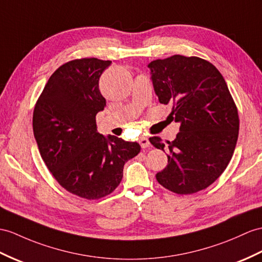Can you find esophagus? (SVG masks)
Listing matches in <instances>:
<instances>
[{
    "mask_svg": "<svg viewBox=\"0 0 262 262\" xmlns=\"http://www.w3.org/2000/svg\"><path fill=\"white\" fill-rule=\"evenodd\" d=\"M139 143H140V145H141V148H143V149H145V148H149V146H150V141H149V139H148V138H145V137L140 138V140H139Z\"/></svg>",
    "mask_w": 262,
    "mask_h": 262,
    "instance_id": "34e87169",
    "label": "esophagus"
}]
</instances>
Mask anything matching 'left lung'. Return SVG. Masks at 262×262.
Returning <instances> with one entry per match:
<instances>
[{
  "mask_svg": "<svg viewBox=\"0 0 262 262\" xmlns=\"http://www.w3.org/2000/svg\"><path fill=\"white\" fill-rule=\"evenodd\" d=\"M148 67L159 101L173 104L171 116L180 123L173 141L149 139L168 157L156 178L174 193H195L218 179L231 160L239 135L237 106L218 69L200 57L176 54Z\"/></svg>",
  "mask_w": 262,
  "mask_h": 262,
  "instance_id": "1",
  "label": "left lung"
}]
</instances>
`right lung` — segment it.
I'll return each instance as SVG.
<instances>
[{
    "instance_id": "1",
    "label": "right lung",
    "mask_w": 262,
    "mask_h": 262,
    "mask_svg": "<svg viewBox=\"0 0 262 262\" xmlns=\"http://www.w3.org/2000/svg\"><path fill=\"white\" fill-rule=\"evenodd\" d=\"M110 64L90 57L61 66L33 112L34 138L44 163L63 188L88 200L113 192L124 163L141 150L137 142L97 131L95 116L106 105L99 80Z\"/></svg>"
}]
</instances>
